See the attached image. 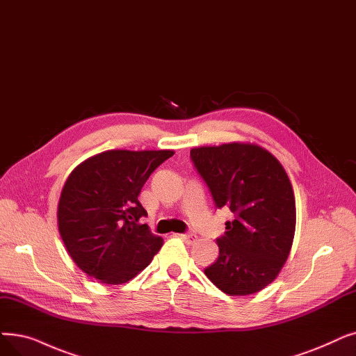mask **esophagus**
Masks as SVG:
<instances>
[{
    "instance_id": "34e87169",
    "label": "esophagus",
    "mask_w": 356,
    "mask_h": 356,
    "mask_svg": "<svg viewBox=\"0 0 356 356\" xmlns=\"http://www.w3.org/2000/svg\"><path fill=\"white\" fill-rule=\"evenodd\" d=\"M184 241H186L188 244H193L196 240H197V236L195 233H188V234H181L180 236Z\"/></svg>"
}]
</instances>
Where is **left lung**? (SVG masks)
<instances>
[{"mask_svg":"<svg viewBox=\"0 0 356 356\" xmlns=\"http://www.w3.org/2000/svg\"><path fill=\"white\" fill-rule=\"evenodd\" d=\"M216 208L236 215L216 240L220 256L205 269L228 296H250L276 280L296 234V196L282 164L256 144L229 143L191 149Z\"/></svg>","mask_w":356,"mask_h":356,"instance_id":"8db88e82","label":"left lung"}]
</instances>
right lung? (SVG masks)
I'll use <instances>...</instances> for the list:
<instances>
[{"mask_svg":"<svg viewBox=\"0 0 356 356\" xmlns=\"http://www.w3.org/2000/svg\"><path fill=\"white\" fill-rule=\"evenodd\" d=\"M172 149H109L76 165L58 204V229L74 264L100 284L120 285L144 270L161 249L140 220L138 200L151 173Z\"/></svg>","mask_w":356,"mask_h":356,"instance_id":"1","label":"right lung"}]
</instances>
